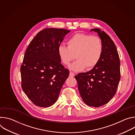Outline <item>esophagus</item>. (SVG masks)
<instances>
[{"label":"esophagus","mask_w":135,"mask_h":135,"mask_svg":"<svg viewBox=\"0 0 135 135\" xmlns=\"http://www.w3.org/2000/svg\"><path fill=\"white\" fill-rule=\"evenodd\" d=\"M69 75H70V76H71V77H74V76H75V74H74V73H72V72H70V74H69Z\"/></svg>","instance_id":"obj_1"}]
</instances>
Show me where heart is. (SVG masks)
Listing matches in <instances>:
<instances>
[{
  "instance_id": "1",
  "label": "heart",
  "mask_w": 135,
  "mask_h": 135,
  "mask_svg": "<svg viewBox=\"0 0 135 135\" xmlns=\"http://www.w3.org/2000/svg\"><path fill=\"white\" fill-rule=\"evenodd\" d=\"M67 46L60 45L57 53L61 62L69 65L75 58L76 60L70 65L69 69L80 71L91 69L99 62L103 52V44L97 36L78 33L70 37L67 42Z\"/></svg>"
}]
</instances>
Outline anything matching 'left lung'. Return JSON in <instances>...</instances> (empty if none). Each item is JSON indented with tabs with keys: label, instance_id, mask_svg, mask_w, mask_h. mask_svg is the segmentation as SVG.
I'll use <instances>...</instances> for the list:
<instances>
[{
	"label": "left lung",
	"instance_id": "obj_1",
	"mask_svg": "<svg viewBox=\"0 0 135 135\" xmlns=\"http://www.w3.org/2000/svg\"><path fill=\"white\" fill-rule=\"evenodd\" d=\"M97 32L103 44V52L98 64L91 70L75 76L83 102L88 106L98 107L105 105L116 93L120 80V61L114 43L100 29Z\"/></svg>",
	"mask_w": 135,
	"mask_h": 135
}]
</instances>
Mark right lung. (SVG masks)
<instances>
[{
  "mask_svg": "<svg viewBox=\"0 0 135 135\" xmlns=\"http://www.w3.org/2000/svg\"><path fill=\"white\" fill-rule=\"evenodd\" d=\"M70 31L58 28L43 29L33 38L26 51L20 69L21 86L37 106L53 105L68 78L69 71L61 64L57 50Z\"/></svg>",
  "mask_w": 135,
  "mask_h": 135,
  "instance_id": "right-lung-1",
  "label": "right lung"
}]
</instances>
